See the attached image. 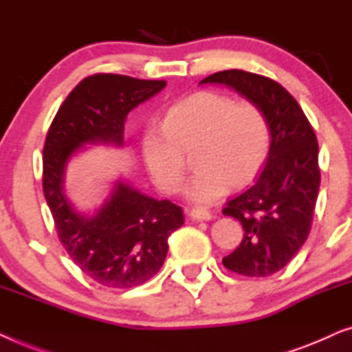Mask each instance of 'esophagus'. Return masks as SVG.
Returning <instances> with one entry per match:
<instances>
[{
    "instance_id": "obj_1",
    "label": "esophagus",
    "mask_w": 352,
    "mask_h": 352,
    "mask_svg": "<svg viewBox=\"0 0 352 352\" xmlns=\"http://www.w3.org/2000/svg\"><path fill=\"white\" fill-rule=\"evenodd\" d=\"M189 214L192 219H197V221H210L211 218H213L211 211L205 210V208H192Z\"/></svg>"
}]
</instances>
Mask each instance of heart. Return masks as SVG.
<instances>
[{"mask_svg": "<svg viewBox=\"0 0 352 352\" xmlns=\"http://www.w3.org/2000/svg\"><path fill=\"white\" fill-rule=\"evenodd\" d=\"M197 147L195 175L184 194L195 204H213L230 184L252 181L266 160L271 129L263 110L219 93H199L168 109L163 124H148L141 138L144 165L165 192L179 190L184 152Z\"/></svg>", "mask_w": 352, "mask_h": 352, "instance_id": "obj_1", "label": "heart"}]
</instances>
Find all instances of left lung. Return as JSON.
I'll list each match as a JSON object with an SVG mask.
<instances>
[{
	"instance_id": "8db88e82",
	"label": "left lung",
	"mask_w": 352,
	"mask_h": 352,
	"mask_svg": "<svg viewBox=\"0 0 352 352\" xmlns=\"http://www.w3.org/2000/svg\"><path fill=\"white\" fill-rule=\"evenodd\" d=\"M206 83L229 86L258 105L271 129L264 170L223 210L245 230L223 264L240 276L267 277L285 267L309 235L320 186L314 129L293 96L267 76L224 70L200 81Z\"/></svg>"
}]
</instances>
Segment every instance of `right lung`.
Masks as SVG:
<instances>
[{
	"label": "right lung",
	"mask_w": 352,
	"mask_h": 352,
	"mask_svg": "<svg viewBox=\"0 0 352 352\" xmlns=\"http://www.w3.org/2000/svg\"><path fill=\"white\" fill-rule=\"evenodd\" d=\"M166 86L98 74L75 86L57 110L43 151V192L56 230L74 263L100 285L128 290L155 276L165 263L168 237L184 224L181 206L152 199L118 179L94 213H81L65 194L72 157L86 146L123 147L128 113Z\"/></svg>",
	"instance_id": "add662e5"
}]
</instances>
